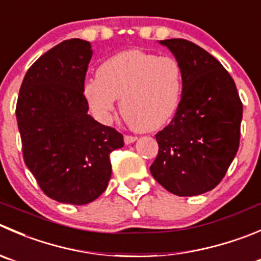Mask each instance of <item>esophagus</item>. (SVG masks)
Here are the masks:
<instances>
[{
  "label": "esophagus",
  "instance_id": "esophagus-1",
  "mask_svg": "<svg viewBox=\"0 0 261 261\" xmlns=\"http://www.w3.org/2000/svg\"><path fill=\"white\" fill-rule=\"evenodd\" d=\"M136 139H138V136H135V135H125V143L131 144V143H134Z\"/></svg>",
  "mask_w": 261,
  "mask_h": 261
}]
</instances>
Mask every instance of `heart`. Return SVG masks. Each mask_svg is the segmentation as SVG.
Masks as SVG:
<instances>
[{
    "label": "heart",
    "instance_id": "heart-1",
    "mask_svg": "<svg viewBox=\"0 0 261 261\" xmlns=\"http://www.w3.org/2000/svg\"><path fill=\"white\" fill-rule=\"evenodd\" d=\"M182 82V69L176 58L128 49L105 61L97 79L87 82L84 90L89 105L99 115H108L116 98H121V112L131 125L155 130L176 113Z\"/></svg>",
    "mask_w": 261,
    "mask_h": 261
}]
</instances>
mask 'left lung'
Returning <instances> with one entry per match:
<instances>
[{
	"label": "left lung",
	"instance_id": "left-lung-1",
	"mask_svg": "<svg viewBox=\"0 0 261 261\" xmlns=\"http://www.w3.org/2000/svg\"><path fill=\"white\" fill-rule=\"evenodd\" d=\"M182 69V94L174 117L155 134V181L178 196L213 190L240 145L242 102L231 75L216 57L190 40H161Z\"/></svg>",
	"mask_w": 261,
	"mask_h": 261
}]
</instances>
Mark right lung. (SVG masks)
Here are the masks:
<instances>
[{"mask_svg": "<svg viewBox=\"0 0 261 261\" xmlns=\"http://www.w3.org/2000/svg\"><path fill=\"white\" fill-rule=\"evenodd\" d=\"M90 43L63 40L40 56L25 74L16 120L28 168L48 198L92 203L107 189L110 155L123 135L88 115L85 76Z\"/></svg>", "mask_w": 261, "mask_h": 261, "instance_id": "right-lung-1", "label": "right lung"}]
</instances>
